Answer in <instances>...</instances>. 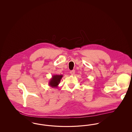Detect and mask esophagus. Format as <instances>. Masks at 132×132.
Returning a JSON list of instances; mask_svg holds the SVG:
<instances>
[{
	"instance_id": "esophagus-1",
	"label": "esophagus",
	"mask_w": 132,
	"mask_h": 132,
	"mask_svg": "<svg viewBox=\"0 0 132 132\" xmlns=\"http://www.w3.org/2000/svg\"><path fill=\"white\" fill-rule=\"evenodd\" d=\"M75 71L74 70H72V71H70V74H71V75H73L74 74H75Z\"/></svg>"
}]
</instances>
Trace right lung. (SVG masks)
I'll return each mask as SVG.
<instances>
[{
	"label": "right lung",
	"mask_w": 132,
	"mask_h": 132,
	"mask_svg": "<svg viewBox=\"0 0 132 132\" xmlns=\"http://www.w3.org/2000/svg\"><path fill=\"white\" fill-rule=\"evenodd\" d=\"M63 75H54L52 76L48 82L49 86L52 88H57L63 77Z\"/></svg>",
	"instance_id": "add662e5"
}]
</instances>
